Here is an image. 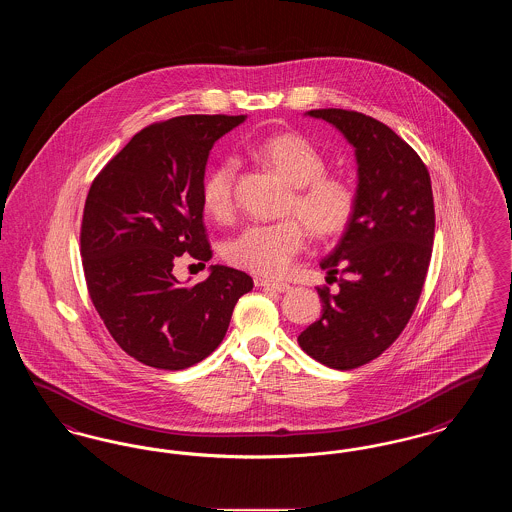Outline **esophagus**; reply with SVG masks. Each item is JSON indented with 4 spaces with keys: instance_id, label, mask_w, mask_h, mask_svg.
I'll return each instance as SVG.
<instances>
[{
    "instance_id": "1",
    "label": "esophagus",
    "mask_w": 512,
    "mask_h": 512,
    "mask_svg": "<svg viewBox=\"0 0 512 512\" xmlns=\"http://www.w3.org/2000/svg\"><path fill=\"white\" fill-rule=\"evenodd\" d=\"M261 288H265V290H274V292H290L292 290V286L290 284H286V282H276V280H259L257 282Z\"/></svg>"
}]
</instances>
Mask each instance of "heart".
Instances as JSON below:
<instances>
[{"label": "heart", "mask_w": 512, "mask_h": 512, "mask_svg": "<svg viewBox=\"0 0 512 512\" xmlns=\"http://www.w3.org/2000/svg\"><path fill=\"white\" fill-rule=\"evenodd\" d=\"M251 153L292 184L288 209L297 213L315 236L332 238L349 226L357 211V190L349 178L326 172L328 161L311 140L297 132H282L253 144ZM236 172L234 159H222L205 176L201 197L211 217L224 220L232 215ZM302 223L286 219L251 224L228 242L224 255L232 265L249 272L282 276L307 245V227Z\"/></svg>", "instance_id": "b5f03b06"}]
</instances>
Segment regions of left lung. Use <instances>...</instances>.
Returning <instances> with one entry per match:
<instances>
[{"label": "left lung", "instance_id": "left-lung-1", "mask_svg": "<svg viewBox=\"0 0 512 512\" xmlns=\"http://www.w3.org/2000/svg\"><path fill=\"white\" fill-rule=\"evenodd\" d=\"M355 147L357 211L320 261L340 292L318 288L322 317L299 334L318 363L349 370L382 355L413 315L434 244V195L426 165L384 122L345 109H313Z\"/></svg>", "mask_w": 512, "mask_h": 512}]
</instances>
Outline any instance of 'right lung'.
Listing matches in <instances>:
<instances>
[{
    "mask_svg": "<svg viewBox=\"0 0 512 512\" xmlns=\"http://www.w3.org/2000/svg\"><path fill=\"white\" fill-rule=\"evenodd\" d=\"M244 121L186 115L149 124L90 186L80 228L88 292L113 340L144 365L182 370L203 361L253 288L249 274L224 265H211L195 286L172 274L184 253L203 263L213 255L203 224L205 167L215 142Z\"/></svg>",
    "mask_w": 512,
    "mask_h": 512,
    "instance_id": "obj_1",
    "label": "right lung"
}]
</instances>
